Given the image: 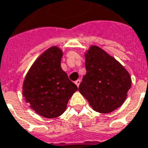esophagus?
Returning <instances> with one entry per match:
<instances>
[{"label":"esophagus","mask_w":148,"mask_h":148,"mask_svg":"<svg viewBox=\"0 0 148 148\" xmlns=\"http://www.w3.org/2000/svg\"><path fill=\"white\" fill-rule=\"evenodd\" d=\"M74 83L76 84V86H77L78 87V86H79V85H80V83H81V81L80 80L75 81V82H74Z\"/></svg>","instance_id":"1"}]
</instances>
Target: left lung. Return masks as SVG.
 Returning a JSON list of instances; mask_svg holds the SVG:
<instances>
[{
	"label": "left lung",
	"instance_id": "left-lung-1",
	"mask_svg": "<svg viewBox=\"0 0 148 148\" xmlns=\"http://www.w3.org/2000/svg\"><path fill=\"white\" fill-rule=\"evenodd\" d=\"M86 74L78 90L93 110L111 112L124 103L131 88L127 71L102 49L92 46L86 55Z\"/></svg>",
	"mask_w": 148,
	"mask_h": 148
}]
</instances>
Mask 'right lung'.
<instances>
[{
	"label": "right lung",
	"instance_id": "right-lung-1",
	"mask_svg": "<svg viewBox=\"0 0 148 148\" xmlns=\"http://www.w3.org/2000/svg\"><path fill=\"white\" fill-rule=\"evenodd\" d=\"M60 49L52 47L37 58L25 77L23 95L31 109L46 118L62 114L77 86L62 70Z\"/></svg>",
	"mask_w": 148,
	"mask_h": 148
}]
</instances>
